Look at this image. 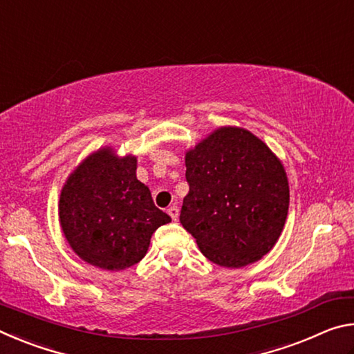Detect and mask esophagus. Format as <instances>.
I'll return each mask as SVG.
<instances>
[{"instance_id":"34e87169","label":"esophagus","mask_w":354,"mask_h":354,"mask_svg":"<svg viewBox=\"0 0 354 354\" xmlns=\"http://www.w3.org/2000/svg\"><path fill=\"white\" fill-rule=\"evenodd\" d=\"M167 212H169V215H170V217H171V220H178V217H179V209L176 207V206H171V207H169V211H167Z\"/></svg>"}]
</instances>
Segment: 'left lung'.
Here are the masks:
<instances>
[{
    "label": "left lung",
    "mask_w": 354,
    "mask_h": 354,
    "mask_svg": "<svg viewBox=\"0 0 354 354\" xmlns=\"http://www.w3.org/2000/svg\"><path fill=\"white\" fill-rule=\"evenodd\" d=\"M189 194L181 225L209 261L254 263L278 242L289 211L284 165L259 137L220 127L185 151Z\"/></svg>",
    "instance_id": "1"
}]
</instances>
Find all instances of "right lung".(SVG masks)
Returning a JSON list of instances; mask_svg holds the SVG:
<instances>
[{"label": "right lung", "instance_id": "1", "mask_svg": "<svg viewBox=\"0 0 354 354\" xmlns=\"http://www.w3.org/2000/svg\"><path fill=\"white\" fill-rule=\"evenodd\" d=\"M134 154L101 147L70 173L59 196V223L84 262L120 272L145 257L149 239L171 221L136 176Z\"/></svg>", "mask_w": 354, "mask_h": 354}]
</instances>
